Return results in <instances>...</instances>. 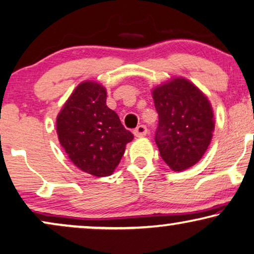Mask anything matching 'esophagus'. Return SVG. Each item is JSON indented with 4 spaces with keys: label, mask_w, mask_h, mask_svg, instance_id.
<instances>
[{
    "label": "esophagus",
    "mask_w": 254,
    "mask_h": 254,
    "mask_svg": "<svg viewBox=\"0 0 254 254\" xmlns=\"http://www.w3.org/2000/svg\"><path fill=\"white\" fill-rule=\"evenodd\" d=\"M133 133L135 137H144V135L147 134V127L145 126H139L134 128Z\"/></svg>",
    "instance_id": "34e87169"
}]
</instances>
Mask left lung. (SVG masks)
Segmentation results:
<instances>
[{"label":"left lung","instance_id":"obj_1","mask_svg":"<svg viewBox=\"0 0 254 254\" xmlns=\"http://www.w3.org/2000/svg\"><path fill=\"white\" fill-rule=\"evenodd\" d=\"M159 127L155 142L171 170L200 161L212 140L214 114L207 96L190 80L176 77L152 90Z\"/></svg>","mask_w":254,"mask_h":254}]
</instances>
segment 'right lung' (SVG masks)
<instances>
[{"mask_svg":"<svg viewBox=\"0 0 254 254\" xmlns=\"http://www.w3.org/2000/svg\"><path fill=\"white\" fill-rule=\"evenodd\" d=\"M101 84L86 80L71 93L56 119L60 144L74 166L95 177L110 176L133 134L106 105Z\"/></svg>","mask_w":254,"mask_h":254,"instance_id":"1","label":"right lung"}]
</instances>
